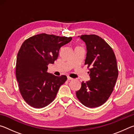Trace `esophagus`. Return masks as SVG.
<instances>
[{
  "label": "esophagus",
  "instance_id": "1",
  "mask_svg": "<svg viewBox=\"0 0 134 134\" xmlns=\"http://www.w3.org/2000/svg\"><path fill=\"white\" fill-rule=\"evenodd\" d=\"M67 80H73V79L70 77H67Z\"/></svg>",
  "mask_w": 134,
  "mask_h": 134
}]
</instances>
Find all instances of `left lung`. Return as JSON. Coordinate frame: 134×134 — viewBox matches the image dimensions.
<instances>
[{
	"label": "left lung",
	"instance_id": "8db88e82",
	"mask_svg": "<svg viewBox=\"0 0 134 134\" xmlns=\"http://www.w3.org/2000/svg\"><path fill=\"white\" fill-rule=\"evenodd\" d=\"M87 54L85 65L89 70L90 80L81 82L76 94L79 100L88 108H96L108 100L118 76L116 57L112 48L98 35H82Z\"/></svg>",
	"mask_w": 134,
	"mask_h": 134
}]
</instances>
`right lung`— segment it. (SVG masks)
I'll return each instance as SVG.
<instances>
[{
    "label": "right lung",
    "instance_id": "add662e5",
    "mask_svg": "<svg viewBox=\"0 0 134 134\" xmlns=\"http://www.w3.org/2000/svg\"><path fill=\"white\" fill-rule=\"evenodd\" d=\"M71 39L43 33L28 38L22 44L17 55L16 77L22 97L32 107L48 106L67 80L65 76H55L47 70L48 64L57 59L61 47Z\"/></svg>",
    "mask_w": 134,
    "mask_h": 134
}]
</instances>
